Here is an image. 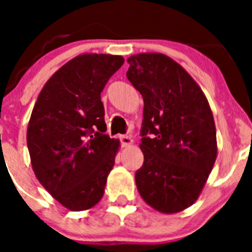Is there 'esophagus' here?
<instances>
[{
  "mask_svg": "<svg viewBox=\"0 0 252 252\" xmlns=\"http://www.w3.org/2000/svg\"><path fill=\"white\" fill-rule=\"evenodd\" d=\"M120 141H121L122 146H130L132 144V137L127 136V135H121L120 136Z\"/></svg>",
  "mask_w": 252,
  "mask_h": 252,
  "instance_id": "obj_1",
  "label": "esophagus"
}]
</instances>
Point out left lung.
Here are the masks:
<instances>
[{
  "instance_id": "obj_1",
  "label": "left lung",
  "mask_w": 252,
  "mask_h": 252,
  "mask_svg": "<svg viewBox=\"0 0 252 252\" xmlns=\"http://www.w3.org/2000/svg\"><path fill=\"white\" fill-rule=\"evenodd\" d=\"M127 62V79L144 98L137 190L159 212H180L194 203L215 165L212 111L193 78L166 55L145 53Z\"/></svg>"
}]
</instances>
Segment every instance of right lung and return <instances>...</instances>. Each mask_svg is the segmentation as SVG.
I'll return each mask as SVG.
<instances>
[{"label":"right lung","mask_w":252,"mask_h":252,"mask_svg":"<svg viewBox=\"0 0 252 252\" xmlns=\"http://www.w3.org/2000/svg\"><path fill=\"white\" fill-rule=\"evenodd\" d=\"M119 55L84 54L54 73L28 126V149L39 182L70 211L101 201L119 140L106 135L101 92L124 64Z\"/></svg>","instance_id":"add662e5"}]
</instances>
